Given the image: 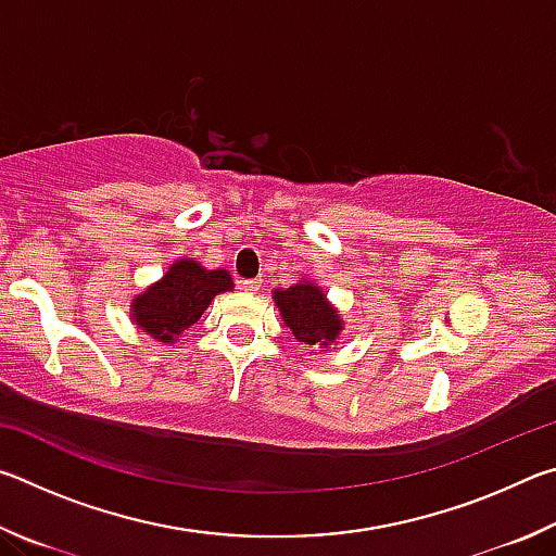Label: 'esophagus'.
<instances>
[{
	"mask_svg": "<svg viewBox=\"0 0 556 556\" xmlns=\"http://www.w3.org/2000/svg\"><path fill=\"white\" fill-rule=\"evenodd\" d=\"M260 285H262L260 279H238V287H240L242 291H257Z\"/></svg>",
	"mask_w": 556,
	"mask_h": 556,
	"instance_id": "1",
	"label": "esophagus"
}]
</instances>
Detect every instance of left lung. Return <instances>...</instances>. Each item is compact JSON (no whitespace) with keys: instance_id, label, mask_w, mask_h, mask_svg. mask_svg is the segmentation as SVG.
Instances as JSON below:
<instances>
[{"instance_id":"left-lung-1","label":"left lung","mask_w":556,"mask_h":556,"mask_svg":"<svg viewBox=\"0 0 556 556\" xmlns=\"http://www.w3.org/2000/svg\"><path fill=\"white\" fill-rule=\"evenodd\" d=\"M275 301L287 326L299 343L326 348L341 333V316L328 304L321 289L314 285H294L275 291Z\"/></svg>"}]
</instances>
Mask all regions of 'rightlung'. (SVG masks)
<instances>
[{
	"mask_svg": "<svg viewBox=\"0 0 556 556\" xmlns=\"http://www.w3.org/2000/svg\"><path fill=\"white\" fill-rule=\"evenodd\" d=\"M228 289H232V279L225 269H203L199 262L181 260L159 285L135 299L131 316L142 331L172 343L199 321L215 294Z\"/></svg>",
	"mask_w": 556,
	"mask_h": 556,
	"instance_id": "obj_1",
	"label": "right lung"
}]
</instances>
